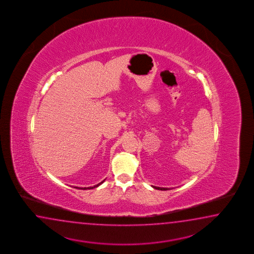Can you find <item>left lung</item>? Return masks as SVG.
<instances>
[{
    "mask_svg": "<svg viewBox=\"0 0 254 254\" xmlns=\"http://www.w3.org/2000/svg\"><path fill=\"white\" fill-rule=\"evenodd\" d=\"M152 188L155 189H158V190H168L169 189H165V188H157V187H154V186H152Z\"/></svg>",
    "mask_w": 254,
    "mask_h": 254,
    "instance_id": "obj_1",
    "label": "left lung"
}]
</instances>
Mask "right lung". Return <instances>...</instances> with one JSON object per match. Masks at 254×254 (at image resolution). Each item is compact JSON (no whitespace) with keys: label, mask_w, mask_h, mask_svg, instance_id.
Wrapping results in <instances>:
<instances>
[{"label":"right lung","mask_w":254,"mask_h":254,"mask_svg":"<svg viewBox=\"0 0 254 254\" xmlns=\"http://www.w3.org/2000/svg\"><path fill=\"white\" fill-rule=\"evenodd\" d=\"M105 180H103L102 182H100L99 184L95 185V186H94V187H90V188H77V187H75V189H84V190H85V189H95V188H97V187H99L100 185L103 184L104 182H105Z\"/></svg>","instance_id":"add662e5"}]
</instances>
